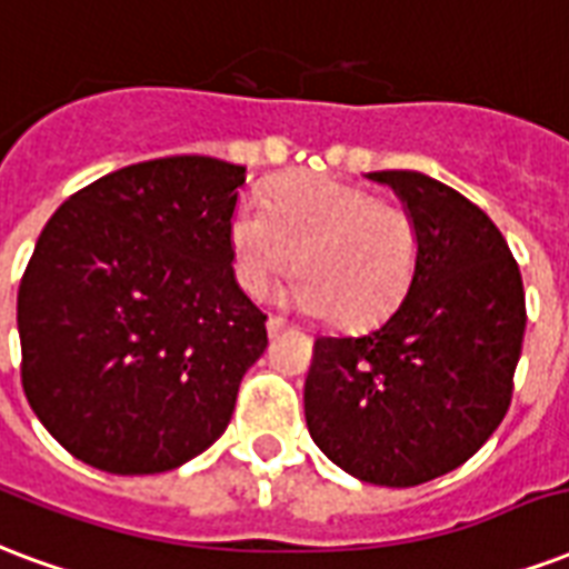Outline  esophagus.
<instances>
[{
  "instance_id": "34e87169",
  "label": "esophagus",
  "mask_w": 569,
  "mask_h": 569,
  "mask_svg": "<svg viewBox=\"0 0 569 569\" xmlns=\"http://www.w3.org/2000/svg\"><path fill=\"white\" fill-rule=\"evenodd\" d=\"M284 330H288V320H281V318H276V315H269V320H267L269 339H276V336H279V332H284Z\"/></svg>"
}]
</instances>
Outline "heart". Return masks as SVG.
<instances>
[{"label": "heart", "mask_w": 569, "mask_h": 569, "mask_svg": "<svg viewBox=\"0 0 569 569\" xmlns=\"http://www.w3.org/2000/svg\"><path fill=\"white\" fill-rule=\"evenodd\" d=\"M239 288L260 300L293 269V306L362 330L411 288L420 233L405 207L330 177H290L269 188L263 212L242 203L230 221Z\"/></svg>", "instance_id": "heart-1"}]
</instances>
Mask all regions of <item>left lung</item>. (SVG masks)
<instances>
[{
	"label": "left lung",
	"mask_w": 569,
	"mask_h": 569,
	"mask_svg": "<svg viewBox=\"0 0 569 569\" xmlns=\"http://www.w3.org/2000/svg\"><path fill=\"white\" fill-rule=\"evenodd\" d=\"M420 233L405 300L366 336L315 341L306 422L323 456L375 486H420L468 462L512 399L525 288L492 219L417 170H378Z\"/></svg>",
	"instance_id": "left-lung-1"
}]
</instances>
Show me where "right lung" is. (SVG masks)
Here are the masks:
<instances>
[{"label":"right lung","mask_w":569,"mask_h":569,"mask_svg":"<svg viewBox=\"0 0 569 569\" xmlns=\"http://www.w3.org/2000/svg\"><path fill=\"white\" fill-rule=\"evenodd\" d=\"M246 168L140 161L80 188L47 221L17 293L20 378L74 459L173 471L228 429L267 315L233 279Z\"/></svg>","instance_id":"add662e5"}]
</instances>
